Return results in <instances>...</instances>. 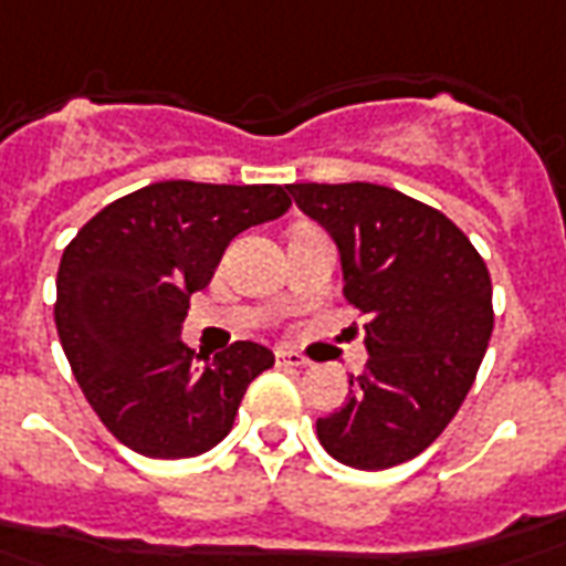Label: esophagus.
Masks as SVG:
<instances>
[{
    "label": "esophagus",
    "instance_id": "1",
    "mask_svg": "<svg viewBox=\"0 0 566 566\" xmlns=\"http://www.w3.org/2000/svg\"><path fill=\"white\" fill-rule=\"evenodd\" d=\"M275 358H279V365L282 367H310V358H303V355H296V352L279 349L275 352Z\"/></svg>",
    "mask_w": 566,
    "mask_h": 566
}]
</instances>
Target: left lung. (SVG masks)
<instances>
[{"instance_id": "obj_1", "label": "left lung", "mask_w": 566, "mask_h": 566, "mask_svg": "<svg viewBox=\"0 0 566 566\" xmlns=\"http://www.w3.org/2000/svg\"><path fill=\"white\" fill-rule=\"evenodd\" d=\"M334 239L343 294L367 315L361 374L315 422L343 465L379 472L420 457L475 382L493 334L490 272L441 211L377 184H291Z\"/></svg>"}]
</instances>
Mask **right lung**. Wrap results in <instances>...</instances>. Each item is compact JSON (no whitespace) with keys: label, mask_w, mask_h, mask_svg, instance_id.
<instances>
[{"label":"right lung","mask_w":566,"mask_h":566,"mask_svg":"<svg viewBox=\"0 0 566 566\" xmlns=\"http://www.w3.org/2000/svg\"><path fill=\"white\" fill-rule=\"evenodd\" d=\"M287 208L275 184L161 180L106 205L66 244L54 324L88 405L125 448L184 460L227 438L275 355L251 339L196 355L180 327L229 242Z\"/></svg>","instance_id":"obj_1"}]
</instances>
